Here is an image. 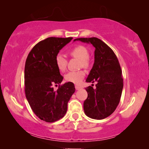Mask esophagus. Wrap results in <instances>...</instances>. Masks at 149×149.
<instances>
[{"instance_id": "obj_1", "label": "esophagus", "mask_w": 149, "mask_h": 149, "mask_svg": "<svg viewBox=\"0 0 149 149\" xmlns=\"http://www.w3.org/2000/svg\"><path fill=\"white\" fill-rule=\"evenodd\" d=\"M82 87H80V86H78V85H75V89H77V90H79V89H81Z\"/></svg>"}]
</instances>
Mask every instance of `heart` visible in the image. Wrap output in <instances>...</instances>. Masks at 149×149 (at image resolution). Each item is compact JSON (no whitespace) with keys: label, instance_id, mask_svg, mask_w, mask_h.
Wrapping results in <instances>:
<instances>
[{"label":"heart","instance_id":"1","mask_svg":"<svg viewBox=\"0 0 149 149\" xmlns=\"http://www.w3.org/2000/svg\"><path fill=\"white\" fill-rule=\"evenodd\" d=\"M69 54L73 58H75L80 60V66L83 68H88L90 64L89 60V53L87 49L84 46L77 45L71 49L69 51ZM55 62L58 69L61 72H64L66 69L67 60L64 55L62 54H58L55 58ZM85 76V72L84 70L72 71L69 72L65 75V80L67 82L79 84L83 81Z\"/></svg>","mask_w":149,"mask_h":149}]
</instances>
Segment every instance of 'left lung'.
Returning a JSON list of instances; mask_svg holds the SVG:
<instances>
[{"instance_id":"8db88e82","label":"left lung","mask_w":149,"mask_h":149,"mask_svg":"<svg viewBox=\"0 0 149 149\" xmlns=\"http://www.w3.org/2000/svg\"><path fill=\"white\" fill-rule=\"evenodd\" d=\"M75 40L91 43L95 48L94 64L86 82H96L95 88L87 87L83 109L87 117L103 119L111 115L119 104L123 87L119 60L111 47L99 38H79Z\"/></svg>"}]
</instances>
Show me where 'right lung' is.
I'll use <instances>...</instances> for the list:
<instances>
[{"label": "right lung", "instance_id": "right-lung-1", "mask_svg": "<svg viewBox=\"0 0 149 149\" xmlns=\"http://www.w3.org/2000/svg\"><path fill=\"white\" fill-rule=\"evenodd\" d=\"M72 37H49L38 42L28 54L24 70L26 99L34 113L42 121L52 123L62 119L69 100L75 91L74 83L60 85L63 77L55 58ZM58 84L54 91L52 85Z\"/></svg>", "mask_w": 149, "mask_h": 149}]
</instances>
